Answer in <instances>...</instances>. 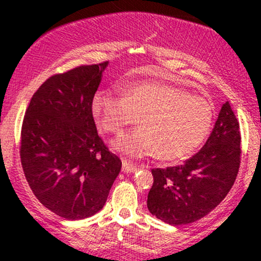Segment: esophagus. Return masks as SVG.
Returning a JSON list of instances; mask_svg holds the SVG:
<instances>
[{"label": "esophagus", "mask_w": 261, "mask_h": 261, "mask_svg": "<svg viewBox=\"0 0 261 261\" xmlns=\"http://www.w3.org/2000/svg\"><path fill=\"white\" fill-rule=\"evenodd\" d=\"M136 169H137V167L135 166V164L130 163V162H127L126 160L122 161V172L131 173V172H135Z\"/></svg>", "instance_id": "esophagus-1"}]
</instances>
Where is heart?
Masks as SVG:
<instances>
[{"mask_svg": "<svg viewBox=\"0 0 261 261\" xmlns=\"http://www.w3.org/2000/svg\"><path fill=\"white\" fill-rule=\"evenodd\" d=\"M92 113L101 130L113 135L122 134L141 118L143 127L121 136L115 147L133 157L155 152L164 162L180 161L193 153L207 137L214 121L211 101L155 82L128 86L122 97L98 92Z\"/></svg>", "mask_w": 261, "mask_h": 261, "instance_id": "obj_1", "label": "heart"}]
</instances>
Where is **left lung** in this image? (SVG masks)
<instances>
[{
    "label": "left lung",
    "instance_id": "1",
    "mask_svg": "<svg viewBox=\"0 0 261 261\" xmlns=\"http://www.w3.org/2000/svg\"><path fill=\"white\" fill-rule=\"evenodd\" d=\"M241 157L239 122L226 101L211 136L196 154L181 166L152 169L149 212L173 226L205 217L232 189Z\"/></svg>",
    "mask_w": 261,
    "mask_h": 261
}]
</instances>
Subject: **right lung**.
<instances>
[{"instance_id": "obj_1", "label": "right lung", "mask_w": 261, "mask_h": 261, "mask_svg": "<svg viewBox=\"0 0 261 261\" xmlns=\"http://www.w3.org/2000/svg\"><path fill=\"white\" fill-rule=\"evenodd\" d=\"M108 62L49 77L33 94L20 131V162L46 208L82 220L103 208L121 169L97 133L92 101Z\"/></svg>"}]
</instances>
